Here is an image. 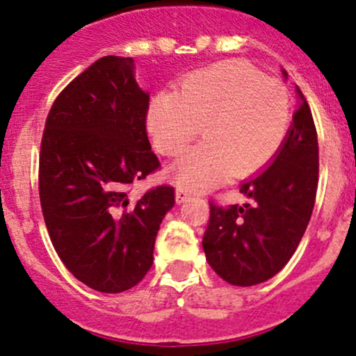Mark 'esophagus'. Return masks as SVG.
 Here are the masks:
<instances>
[{
	"label": "esophagus",
	"mask_w": 356,
	"mask_h": 356,
	"mask_svg": "<svg viewBox=\"0 0 356 356\" xmlns=\"http://www.w3.org/2000/svg\"><path fill=\"white\" fill-rule=\"evenodd\" d=\"M189 197H191V194L187 193V191L181 189V187H179V189L175 191V201H177L179 204H181V202H186Z\"/></svg>",
	"instance_id": "1"
}]
</instances>
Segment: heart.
Here are the masks:
<instances>
[{
  "label": "heart",
  "instance_id": "heart-1",
  "mask_svg": "<svg viewBox=\"0 0 356 356\" xmlns=\"http://www.w3.org/2000/svg\"><path fill=\"white\" fill-rule=\"evenodd\" d=\"M201 124L204 142L167 170L172 182L191 191L228 174L247 177L275 157L291 124L287 88L245 62H221L187 76L175 95L152 97L147 130L159 154L181 155Z\"/></svg>",
  "mask_w": 356,
  "mask_h": 356
}]
</instances>
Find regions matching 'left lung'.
<instances>
[{
  "label": "left lung",
  "instance_id": "left-lung-1",
  "mask_svg": "<svg viewBox=\"0 0 356 356\" xmlns=\"http://www.w3.org/2000/svg\"><path fill=\"white\" fill-rule=\"evenodd\" d=\"M296 91L299 108L279 154L268 169L240 186L248 204L209 201L202 248L211 268L232 286H255L282 270L311 220L319 174L318 134L306 97L299 88Z\"/></svg>",
  "mask_w": 356,
  "mask_h": 356
}]
</instances>
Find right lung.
Returning <instances> with one entry per match:
<instances>
[{"instance_id":"obj_1","label":"right lung","mask_w":356,"mask_h":356,"mask_svg":"<svg viewBox=\"0 0 356 356\" xmlns=\"http://www.w3.org/2000/svg\"><path fill=\"white\" fill-rule=\"evenodd\" d=\"M134 67L131 57L106 56L70 81L47 116L38 162L42 213L58 259L106 294L147 275L175 202L170 186L130 197L134 182L160 169L147 136L150 96Z\"/></svg>"}]
</instances>
